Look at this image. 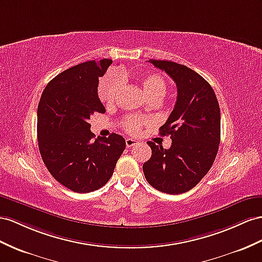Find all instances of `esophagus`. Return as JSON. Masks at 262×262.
Listing matches in <instances>:
<instances>
[{
    "label": "esophagus",
    "instance_id": "esophagus-1",
    "mask_svg": "<svg viewBox=\"0 0 262 262\" xmlns=\"http://www.w3.org/2000/svg\"><path fill=\"white\" fill-rule=\"evenodd\" d=\"M125 143H126L127 147H133V146H135V145L138 144L137 140L136 139H133V138H126Z\"/></svg>",
    "mask_w": 262,
    "mask_h": 262
}]
</instances>
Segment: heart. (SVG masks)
Masks as SVG:
<instances>
[{
    "instance_id": "obj_1",
    "label": "heart",
    "mask_w": 262,
    "mask_h": 262,
    "mask_svg": "<svg viewBox=\"0 0 262 262\" xmlns=\"http://www.w3.org/2000/svg\"><path fill=\"white\" fill-rule=\"evenodd\" d=\"M122 77L119 74L113 72L104 76L98 84L97 94L99 99L105 104H112L115 100L117 94L122 86ZM143 90L149 98L158 97L162 98L167 90V84L165 78L159 74H148L140 79ZM146 123V119L129 116L124 119L125 128L130 133H137L143 124Z\"/></svg>"
}]
</instances>
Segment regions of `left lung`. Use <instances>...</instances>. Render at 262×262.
Wrapping results in <instances>:
<instances>
[{"label":"left lung","mask_w":262,"mask_h":262,"mask_svg":"<svg viewBox=\"0 0 262 262\" xmlns=\"http://www.w3.org/2000/svg\"><path fill=\"white\" fill-rule=\"evenodd\" d=\"M165 71L177 86L175 107L159 128L169 135L171 146L148 142L151 157L143 165L144 175L154 188L178 195L192 189L209 171L220 144V108L212 87L189 67L170 61L149 59Z\"/></svg>","instance_id":"left-lung-1"}]
</instances>
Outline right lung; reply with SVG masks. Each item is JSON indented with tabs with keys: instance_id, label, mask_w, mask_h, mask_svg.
Instances as JSON below:
<instances>
[{
	"instance_id": "add662e5",
	"label": "right lung",
	"mask_w": 262,
	"mask_h": 262,
	"mask_svg": "<svg viewBox=\"0 0 262 262\" xmlns=\"http://www.w3.org/2000/svg\"><path fill=\"white\" fill-rule=\"evenodd\" d=\"M112 59L90 61L58 74L46 85L37 107V140L43 162L59 184L75 192L97 190L111 179L125 139L91 132L89 119L105 113L98 78Z\"/></svg>"
}]
</instances>
